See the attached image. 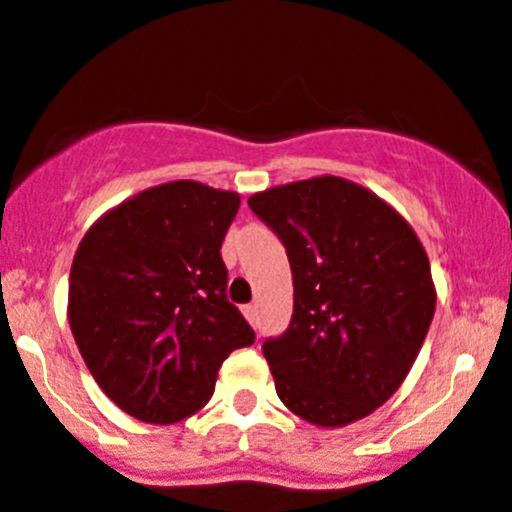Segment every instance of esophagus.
<instances>
[{"label":"esophagus","mask_w":512,"mask_h":512,"mask_svg":"<svg viewBox=\"0 0 512 512\" xmlns=\"http://www.w3.org/2000/svg\"><path fill=\"white\" fill-rule=\"evenodd\" d=\"M242 313H245V318L247 321L252 323V326H257V323H260V318H257V305H245V308H242Z\"/></svg>","instance_id":"1"}]
</instances>
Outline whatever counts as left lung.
Returning a JSON list of instances; mask_svg holds the SVG:
<instances>
[{
    "mask_svg": "<svg viewBox=\"0 0 512 512\" xmlns=\"http://www.w3.org/2000/svg\"><path fill=\"white\" fill-rule=\"evenodd\" d=\"M278 234L293 270V318L262 343L293 414L343 427L379 409L407 379L434 315L427 252L376 194L338 176L247 199Z\"/></svg>",
    "mask_w": 512,
    "mask_h": 512,
    "instance_id": "obj_1",
    "label": "left lung"
}]
</instances>
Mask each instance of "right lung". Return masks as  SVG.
Here are the masks:
<instances>
[{"label":"right lung","instance_id":"right-lung-1","mask_svg":"<svg viewBox=\"0 0 512 512\" xmlns=\"http://www.w3.org/2000/svg\"><path fill=\"white\" fill-rule=\"evenodd\" d=\"M240 194L154 186L100 217L70 270V331L100 389L131 417L174 424L214 394L255 331L227 300L222 242Z\"/></svg>","mask_w":512,"mask_h":512}]
</instances>
